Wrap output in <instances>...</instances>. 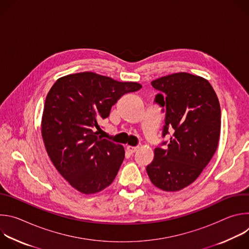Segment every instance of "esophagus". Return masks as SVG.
<instances>
[{
  "instance_id": "obj_1",
  "label": "esophagus",
  "mask_w": 249,
  "mask_h": 249,
  "mask_svg": "<svg viewBox=\"0 0 249 249\" xmlns=\"http://www.w3.org/2000/svg\"><path fill=\"white\" fill-rule=\"evenodd\" d=\"M127 151L130 153V154H134L136 151H137V147H131V146H127Z\"/></svg>"
}]
</instances>
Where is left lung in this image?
I'll use <instances>...</instances> for the list:
<instances>
[{
    "label": "left lung",
    "mask_w": 249,
    "mask_h": 249,
    "mask_svg": "<svg viewBox=\"0 0 249 249\" xmlns=\"http://www.w3.org/2000/svg\"><path fill=\"white\" fill-rule=\"evenodd\" d=\"M161 91L155 102L165 111L162 137L170 141L155 149L147 166L152 183L163 191H179L194 182L217 151L221 107L210 83L188 73H175L152 82Z\"/></svg>",
    "instance_id": "obj_1"
}]
</instances>
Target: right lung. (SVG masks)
Returning a JSON list of instances; mask_svg holds the SVG:
<instances>
[{
  "instance_id": "1",
  "label": "right lung",
  "mask_w": 249,
  "mask_h": 249,
  "mask_svg": "<svg viewBox=\"0 0 249 249\" xmlns=\"http://www.w3.org/2000/svg\"><path fill=\"white\" fill-rule=\"evenodd\" d=\"M141 88L84 72L62 77L50 89L41 122L43 142L56 169L78 191L97 193L114 180L124 148L96 130L122 95Z\"/></svg>"
}]
</instances>
